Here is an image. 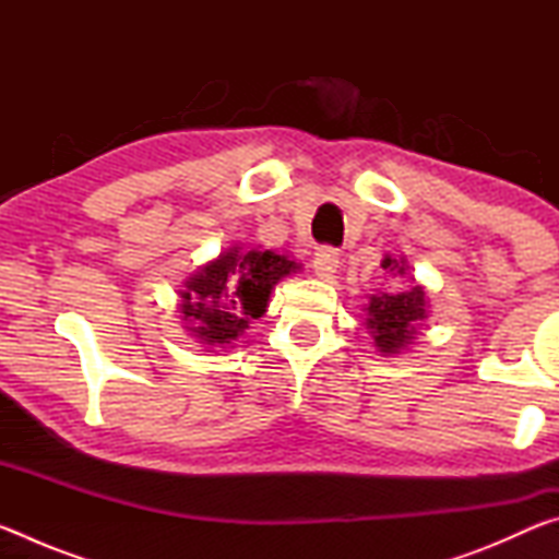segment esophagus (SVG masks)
Returning a JSON list of instances; mask_svg holds the SVG:
<instances>
[{
  "instance_id": "esophagus-1",
  "label": "esophagus",
  "mask_w": 559,
  "mask_h": 559,
  "mask_svg": "<svg viewBox=\"0 0 559 559\" xmlns=\"http://www.w3.org/2000/svg\"><path fill=\"white\" fill-rule=\"evenodd\" d=\"M313 269L320 278L330 281L340 269V253L335 249H330V246H323V249H318V253H316Z\"/></svg>"
}]
</instances>
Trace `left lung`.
<instances>
[{
    "label": "left lung",
    "instance_id": "obj_1",
    "mask_svg": "<svg viewBox=\"0 0 559 559\" xmlns=\"http://www.w3.org/2000/svg\"><path fill=\"white\" fill-rule=\"evenodd\" d=\"M382 269L392 276L402 278L406 273L404 259L384 257ZM365 325L374 337V345L384 355H396L412 343L424 320H427V293L421 286H414L400 293H380L370 298V306L365 308Z\"/></svg>",
    "mask_w": 559,
    "mask_h": 559
}]
</instances>
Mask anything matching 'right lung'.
Listing matches in <instances>:
<instances>
[{
	"instance_id": "obj_1",
	"label": "right lung",
	"mask_w": 559,
	"mask_h": 559,
	"mask_svg": "<svg viewBox=\"0 0 559 559\" xmlns=\"http://www.w3.org/2000/svg\"><path fill=\"white\" fill-rule=\"evenodd\" d=\"M298 263L276 251L234 249L192 273L179 293V313L200 343L224 347L243 335L269 308L273 286L296 273Z\"/></svg>"
}]
</instances>
